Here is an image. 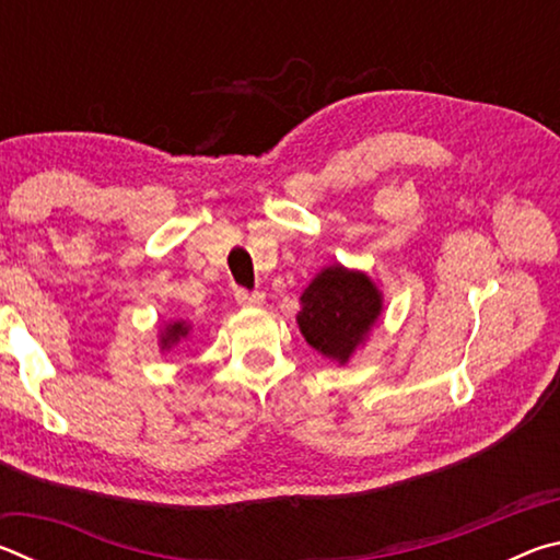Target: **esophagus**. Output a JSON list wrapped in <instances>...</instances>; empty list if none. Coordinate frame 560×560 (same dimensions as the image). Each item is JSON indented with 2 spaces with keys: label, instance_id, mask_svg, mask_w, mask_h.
I'll return each instance as SVG.
<instances>
[{
  "label": "esophagus",
  "instance_id": "34e87169",
  "mask_svg": "<svg viewBox=\"0 0 560 560\" xmlns=\"http://www.w3.org/2000/svg\"><path fill=\"white\" fill-rule=\"evenodd\" d=\"M236 296V303H240V306H244V308H257V306H261L264 303V293L261 291H244V289H240L234 293Z\"/></svg>",
  "mask_w": 560,
  "mask_h": 560
}]
</instances>
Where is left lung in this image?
I'll use <instances>...</instances> for the list:
<instances>
[{"label": "left lung", "instance_id": "obj_1", "mask_svg": "<svg viewBox=\"0 0 560 560\" xmlns=\"http://www.w3.org/2000/svg\"><path fill=\"white\" fill-rule=\"evenodd\" d=\"M383 314V293L363 271L326 267L301 293L299 328L320 355L346 365Z\"/></svg>", "mask_w": 560, "mask_h": 560}]
</instances>
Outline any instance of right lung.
<instances>
[{
    "label": "right lung",
    "instance_id": "1",
    "mask_svg": "<svg viewBox=\"0 0 560 560\" xmlns=\"http://www.w3.org/2000/svg\"><path fill=\"white\" fill-rule=\"evenodd\" d=\"M187 334H189L187 320H170L165 330H160V348L170 350L173 346H177L179 340L187 338Z\"/></svg>",
    "mask_w": 560,
    "mask_h": 560
}]
</instances>
